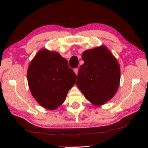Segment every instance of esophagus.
<instances>
[{"label": "esophagus", "instance_id": "34e87169", "mask_svg": "<svg viewBox=\"0 0 148 148\" xmlns=\"http://www.w3.org/2000/svg\"><path fill=\"white\" fill-rule=\"evenodd\" d=\"M74 72H75V73L77 75V74H78V69H75Z\"/></svg>", "mask_w": 148, "mask_h": 148}]
</instances>
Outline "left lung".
<instances>
[{"instance_id":"obj_1","label":"left lung","mask_w":148,"mask_h":148,"mask_svg":"<svg viewBox=\"0 0 148 148\" xmlns=\"http://www.w3.org/2000/svg\"><path fill=\"white\" fill-rule=\"evenodd\" d=\"M82 59L84 64L79 70L77 86L92 104L103 105L114 97L119 88V62L105 46L86 50Z\"/></svg>"}]
</instances>
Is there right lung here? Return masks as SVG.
Returning a JSON list of instances; mask_svg holds the SVG:
<instances>
[{
    "label": "right lung",
    "instance_id": "add662e5",
    "mask_svg": "<svg viewBox=\"0 0 148 148\" xmlns=\"http://www.w3.org/2000/svg\"><path fill=\"white\" fill-rule=\"evenodd\" d=\"M27 75L32 96L42 107L51 110L62 104L77 79L65 58L46 48L32 60Z\"/></svg>",
    "mask_w": 148,
    "mask_h": 148
}]
</instances>
